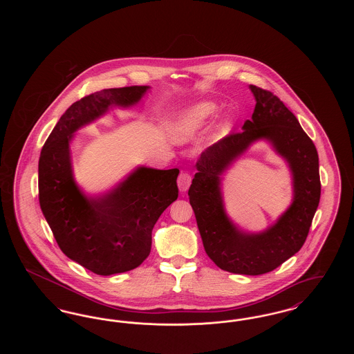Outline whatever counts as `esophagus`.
I'll return each instance as SVG.
<instances>
[{"label": "esophagus", "instance_id": "obj_1", "mask_svg": "<svg viewBox=\"0 0 354 354\" xmlns=\"http://www.w3.org/2000/svg\"><path fill=\"white\" fill-rule=\"evenodd\" d=\"M191 185V175L185 171H182L178 176V187L182 192H185L188 189V187Z\"/></svg>", "mask_w": 354, "mask_h": 354}]
</instances>
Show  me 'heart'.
Listing matches in <instances>:
<instances>
[{
  "mask_svg": "<svg viewBox=\"0 0 354 354\" xmlns=\"http://www.w3.org/2000/svg\"><path fill=\"white\" fill-rule=\"evenodd\" d=\"M216 113V106L212 102H201L183 110L174 119L169 135L175 142H185L199 134L207 122Z\"/></svg>",
  "mask_w": 354,
  "mask_h": 354,
  "instance_id": "1",
  "label": "heart"
}]
</instances>
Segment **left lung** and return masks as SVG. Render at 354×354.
<instances>
[{"instance_id":"left-lung-1","label":"left lung","mask_w":354,"mask_h":354,"mask_svg":"<svg viewBox=\"0 0 354 354\" xmlns=\"http://www.w3.org/2000/svg\"><path fill=\"white\" fill-rule=\"evenodd\" d=\"M256 106L243 131L228 135L202 152L188 189L203 245L223 270L257 276L268 273L299 252L320 203L319 153L297 118L273 93L250 86ZM268 140L287 160L294 199L286 212L261 233H244L226 216L219 175L256 140Z\"/></svg>"}]
</instances>
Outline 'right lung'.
Wrapping results in <instances>:
<instances>
[{
	"label": "right lung",
	"mask_w": 354,
	"mask_h": 354,
	"mask_svg": "<svg viewBox=\"0 0 354 354\" xmlns=\"http://www.w3.org/2000/svg\"><path fill=\"white\" fill-rule=\"evenodd\" d=\"M149 86L104 88L74 102L45 142L38 162L39 205L61 251L97 274L139 267L151 251L155 223L178 199L179 169L138 167L115 188L86 196L75 183L70 142L110 106L130 107Z\"/></svg>",
	"instance_id": "add662e5"
}]
</instances>
